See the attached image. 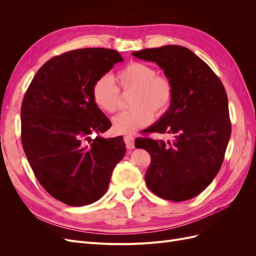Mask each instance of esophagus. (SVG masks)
Instances as JSON below:
<instances>
[{
	"label": "esophagus",
	"mask_w": 256,
	"mask_h": 256,
	"mask_svg": "<svg viewBox=\"0 0 256 256\" xmlns=\"http://www.w3.org/2000/svg\"><path fill=\"white\" fill-rule=\"evenodd\" d=\"M124 141H125L126 147L128 150L134 148V138L132 136H126L125 138H124Z\"/></svg>",
	"instance_id": "esophagus-1"
}]
</instances>
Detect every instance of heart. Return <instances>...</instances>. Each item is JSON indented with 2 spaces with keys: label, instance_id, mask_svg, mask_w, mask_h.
Wrapping results in <instances>:
<instances>
[{
  "label": "heart",
  "instance_id": "b5f03b06",
  "mask_svg": "<svg viewBox=\"0 0 256 256\" xmlns=\"http://www.w3.org/2000/svg\"><path fill=\"white\" fill-rule=\"evenodd\" d=\"M118 86L108 76L98 78L92 88L95 104L104 113L118 110L120 90L132 92L130 110L114 116L113 130L118 134H130L143 128L152 120L154 114L164 115L172 104L174 84L164 74H157L156 69L144 62L132 60L122 67L114 76Z\"/></svg>",
  "mask_w": 256,
  "mask_h": 256
}]
</instances>
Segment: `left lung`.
I'll use <instances>...</instances> for the list:
<instances>
[{"mask_svg": "<svg viewBox=\"0 0 256 256\" xmlns=\"http://www.w3.org/2000/svg\"><path fill=\"white\" fill-rule=\"evenodd\" d=\"M132 56L154 62L174 84L170 109L145 130L173 134L174 141L138 138L134 142L152 157L146 184L164 200H190L209 186L223 164L232 131L226 88L203 60L182 46L144 49Z\"/></svg>", "mask_w": 256, "mask_h": 256, "instance_id": "left-lung-1", "label": "left lung"}]
</instances>
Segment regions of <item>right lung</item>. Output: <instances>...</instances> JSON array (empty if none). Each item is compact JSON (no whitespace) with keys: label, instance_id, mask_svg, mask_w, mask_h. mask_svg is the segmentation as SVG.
Listing matches in <instances>:
<instances>
[{"label":"right lung","instance_id":"right-lung-1","mask_svg":"<svg viewBox=\"0 0 256 256\" xmlns=\"http://www.w3.org/2000/svg\"><path fill=\"white\" fill-rule=\"evenodd\" d=\"M122 60L112 49L65 52L46 62L24 94L23 150L44 189L66 205H88L104 196L126 154L122 136H90L111 127L92 100V84Z\"/></svg>","mask_w":256,"mask_h":256}]
</instances>
